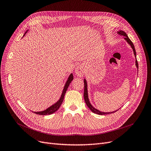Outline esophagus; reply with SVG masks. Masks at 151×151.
Masks as SVG:
<instances>
[{"label":"esophagus","mask_w":151,"mask_h":151,"mask_svg":"<svg viewBox=\"0 0 151 151\" xmlns=\"http://www.w3.org/2000/svg\"><path fill=\"white\" fill-rule=\"evenodd\" d=\"M75 73L78 77H82L84 74V68L82 65H78L75 69Z\"/></svg>","instance_id":"1"}]
</instances>
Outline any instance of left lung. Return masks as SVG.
<instances>
[{
	"instance_id": "8db88e82",
	"label": "left lung",
	"mask_w": 151,
	"mask_h": 151,
	"mask_svg": "<svg viewBox=\"0 0 151 151\" xmlns=\"http://www.w3.org/2000/svg\"><path fill=\"white\" fill-rule=\"evenodd\" d=\"M118 33L121 35H122V36H124L125 38L124 39L127 41V42L129 43L131 48H132L133 50V52H134V54L135 57H136V50H135V48H134V44L133 43L131 42V40H130V39L129 38V37H127L126 33L124 32V31H122V30H119V32H118ZM136 65L137 66V68H138V63H137V59L136 60ZM84 99H85V103L87 105V106L90 108V109L92 111L93 113H96L97 114H99V115H104V114H111V113H115L116 111H117L118 110H116L115 111H113V112H109V113H104V112H101V111H100L94 108V107H93V106L90 104V101H89V99H88V91H87V83H86V80L85 79H84Z\"/></svg>"
}]
</instances>
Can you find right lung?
<instances>
[{
	"instance_id": "add662e5",
	"label": "right lung",
	"mask_w": 151,
	"mask_h": 151,
	"mask_svg": "<svg viewBox=\"0 0 151 151\" xmlns=\"http://www.w3.org/2000/svg\"><path fill=\"white\" fill-rule=\"evenodd\" d=\"M27 32V31L25 32V33ZM25 33L24 35V36L25 35ZM73 80V74L71 73L70 76L68 77V80L66 81V84L64 86V88H63V92H62V94H61V96L60 98V99L58 100V101L55 104H54L53 105H52V106H50V108H48V109H47L45 111H40V112H34V113L37 114H39V115H49V114H53V113L56 112L60 107L61 104H62L63 101V98H64V96H65V93L66 92V90L67 89H68L70 83L71 82V81Z\"/></svg>"
}]
</instances>
